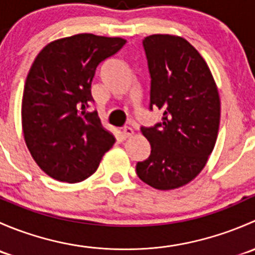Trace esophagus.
<instances>
[{"instance_id": "obj_1", "label": "esophagus", "mask_w": 255, "mask_h": 255, "mask_svg": "<svg viewBox=\"0 0 255 255\" xmlns=\"http://www.w3.org/2000/svg\"><path fill=\"white\" fill-rule=\"evenodd\" d=\"M133 129L130 127H125L122 129V134H123V137L125 138H128V137H132L133 135Z\"/></svg>"}]
</instances>
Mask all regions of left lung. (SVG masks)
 I'll list each match as a JSON object with an SVG mask.
<instances>
[{"instance_id": "1", "label": "left lung", "mask_w": 255, "mask_h": 255, "mask_svg": "<svg viewBox=\"0 0 255 255\" xmlns=\"http://www.w3.org/2000/svg\"><path fill=\"white\" fill-rule=\"evenodd\" d=\"M150 73V109L163 122L142 127L151 151L137 164V175L156 190L189 184L215 148L221 120L217 85L206 60L185 38L151 34L143 40Z\"/></svg>"}]
</instances>
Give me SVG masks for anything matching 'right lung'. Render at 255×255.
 Returning a JSON list of instances; mask_svg holds the SVG:
<instances>
[{
	"instance_id": "obj_1",
	"label": "right lung",
	"mask_w": 255,
	"mask_h": 255,
	"mask_svg": "<svg viewBox=\"0 0 255 255\" xmlns=\"http://www.w3.org/2000/svg\"><path fill=\"white\" fill-rule=\"evenodd\" d=\"M126 42L81 33L53 40L35 56L23 90L22 130L32 158L53 179L84 181L115 144L97 113L86 109L97 65Z\"/></svg>"
}]
</instances>
